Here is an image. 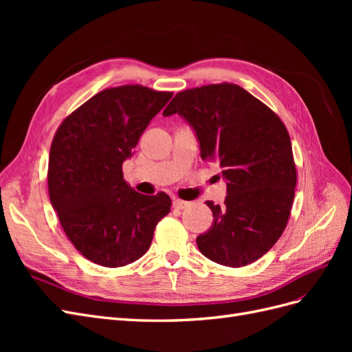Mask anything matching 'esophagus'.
<instances>
[{"mask_svg":"<svg viewBox=\"0 0 352 352\" xmlns=\"http://www.w3.org/2000/svg\"><path fill=\"white\" fill-rule=\"evenodd\" d=\"M188 206H189V202H186V201L177 199V198L173 199V208H176V210H184V208H186Z\"/></svg>","mask_w":352,"mask_h":352,"instance_id":"34e87169","label":"esophagus"}]
</instances>
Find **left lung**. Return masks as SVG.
Wrapping results in <instances>:
<instances>
[{
  "label": "left lung",
  "mask_w": 352,
  "mask_h": 352,
  "mask_svg": "<svg viewBox=\"0 0 352 352\" xmlns=\"http://www.w3.org/2000/svg\"><path fill=\"white\" fill-rule=\"evenodd\" d=\"M179 114L194 131L202 160L216 162L225 204L207 201L211 228L197 238L211 261L242 267L258 260L286 228L296 186L291 138L267 105L233 83L176 94L163 116Z\"/></svg>",
  "instance_id": "1"
}]
</instances>
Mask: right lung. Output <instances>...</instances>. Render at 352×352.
<instances>
[{"instance_id": "right-lung-1", "label": "right lung", "mask_w": 352, "mask_h": 352, "mask_svg": "<svg viewBox=\"0 0 352 352\" xmlns=\"http://www.w3.org/2000/svg\"><path fill=\"white\" fill-rule=\"evenodd\" d=\"M172 97L140 85L104 89L73 111L52 140V208L74 248L95 264L122 267L140 260L157 223L168 214V195L136 192L122 166Z\"/></svg>"}]
</instances>
